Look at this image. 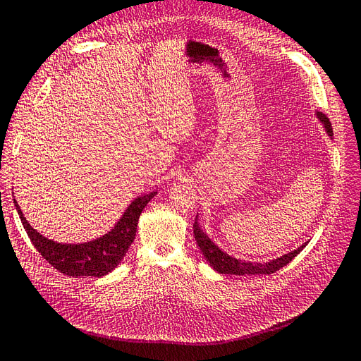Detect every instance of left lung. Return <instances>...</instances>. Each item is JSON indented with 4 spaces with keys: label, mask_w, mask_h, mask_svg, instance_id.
<instances>
[{
    "label": "left lung",
    "mask_w": 361,
    "mask_h": 361,
    "mask_svg": "<svg viewBox=\"0 0 361 361\" xmlns=\"http://www.w3.org/2000/svg\"><path fill=\"white\" fill-rule=\"evenodd\" d=\"M318 117L322 120L329 134H333L331 129V123L329 117H325L322 113H318ZM194 228V236L195 241H197L199 248L202 250V253L204 256V259L209 262V265L220 272V274H233V276H245V274H272V272L279 271L280 268H283L285 265H288L289 262L301 253V250L305 247V244H302L300 248H297L292 253H288L285 256H281L276 260L268 262V264H255V262H245V260H238L235 257H231L228 255L223 253V251L218 248L209 238H207L203 231L200 228L197 220H194L192 224Z\"/></svg>",
    "instance_id": "obj_1"
}]
</instances>
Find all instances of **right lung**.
Returning a JSON list of instances; mask_svg holds the SVG:
<instances>
[{
	"label": "right lung",
	"mask_w": 361,
	"mask_h": 361,
	"mask_svg": "<svg viewBox=\"0 0 361 361\" xmlns=\"http://www.w3.org/2000/svg\"><path fill=\"white\" fill-rule=\"evenodd\" d=\"M155 194L157 192H150L137 197L128 206L126 212L111 232L94 239L92 243H84L80 245L49 241L27 223L16 200L15 206L30 241L40 256L49 262L51 267L72 277H102L113 271L126 255L128 248L135 238L140 214Z\"/></svg>",
	"instance_id": "right-lung-1"
}]
</instances>
